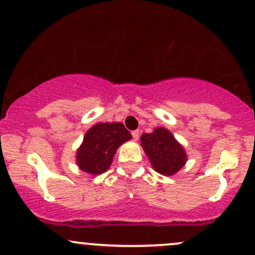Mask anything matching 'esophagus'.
<instances>
[{"label": "esophagus", "instance_id": "esophagus-1", "mask_svg": "<svg viewBox=\"0 0 255 255\" xmlns=\"http://www.w3.org/2000/svg\"><path fill=\"white\" fill-rule=\"evenodd\" d=\"M132 136H133L134 140H138V139H139V130H133Z\"/></svg>", "mask_w": 255, "mask_h": 255}]
</instances>
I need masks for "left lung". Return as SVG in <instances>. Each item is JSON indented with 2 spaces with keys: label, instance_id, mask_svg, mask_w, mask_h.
<instances>
[{
  "label": "left lung",
  "instance_id": "1",
  "mask_svg": "<svg viewBox=\"0 0 255 255\" xmlns=\"http://www.w3.org/2000/svg\"><path fill=\"white\" fill-rule=\"evenodd\" d=\"M140 140L156 172L163 175H173L185 164V151L169 130L156 128L151 134H142Z\"/></svg>",
  "mask_w": 255,
  "mask_h": 255
}]
</instances>
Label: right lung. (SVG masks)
I'll use <instances>...</instances> for the list:
<instances>
[{"instance_id": "obj_1", "label": "right lung", "mask_w": 255, "mask_h": 255, "mask_svg": "<svg viewBox=\"0 0 255 255\" xmlns=\"http://www.w3.org/2000/svg\"><path fill=\"white\" fill-rule=\"evenodd\" d=\"M132 134L122 123H98L86 133L77 150V164L89 174H102L110 167L117 147Z\"/></svg>"}]
</instances>
